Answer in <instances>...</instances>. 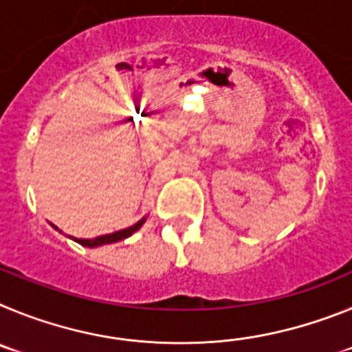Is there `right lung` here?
Wrapping results in <instances>:
<instances>
[{"mask_svg":"<svg viewBox=\"0 0 352 352\" xmlns=\"http://www.w3.org/2000/svg\"><path fill=\"white\" fill-rule=\"evenodd\" d=\"M146 222V217H142L138 223H133V226L126 227V229H121V231L116 232H111V234H104V236H96V238L91 239H82V238H74V236H68L70 239H74L76 243L82 245V247H88V248H96V247H102V245H111V243H116V241H121V239H126L129 236H132L133 232L139 231L142 227V223ZM52 226V223H51ZM56 231H60L58 227L52 226ZM61 232V231H60Z\"/></svg>","mask_w":352,"mask_h":352,"instance_id":"1","label":"right lung"}]
</instances>
